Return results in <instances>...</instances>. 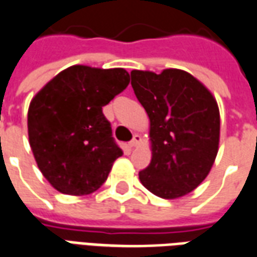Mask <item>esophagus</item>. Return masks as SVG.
<instances>
[{"mask_svg": "<svg viewBox=\"0 0 257 257\" xmlns=\"http://www.w3.org/2000/svg\"><path fill=\"white\" fill-rule=\"evenodd\" d=\"M140 140H142V138H140V136H139V135H135L134 139H132V140H131V142H129V148H134V147H136V146H138V144L140 143Z\"/></svg>", "mask_w": 257, "mask_h": 257, "instance_id": "34e87169", "label": "esophagus"}]
</instances>
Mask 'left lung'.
Returning <instances> with one entry per match:
<instances>
[{"label": "left lung", "mask_w": 257, "mask_h": 257, "mask_svg": "<svg viewBox=\"0 0 257 257\" xmlns=\"http://www.w3.org/2000/svg\"><path fill=\"white\" fill-rule=\"evenodd\" d=\"M132 87L150 118L151 162L139 173L162 199L192 192L208 176L219 144V109L200 81L181 69L132 70Z\"/></svg>", "instance_id": "8db88e82"}]
</instances>
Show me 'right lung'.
<instances>
[{"label": "right lung", "mask_w": 257, "mask_h": 257, "mask_svg": "<svg viewBox=\"0 0 257 257\" xmlns=\"http://www.w3.org/2000/svg\"><path fill=\"white\" fill-rule=\"evenodd\" d=\"M128 84L122 68L73 65L34 96L28 109L30 146L39 170L57 191L81 196L106 181L122 150L102 107Z\"/></svg>", "instance_id": "add662e5"}]
</instances>
